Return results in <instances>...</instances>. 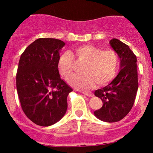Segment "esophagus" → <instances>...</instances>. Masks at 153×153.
<instances>
[{"label":"esophagus","instance_id":"obj_1","mask_svg":"<svg viewBox=\"0 0 153 153\" xmlns=\"http://www.w3.org/2000/svg\"><path fill=\"white\" fill-rule=\"evenodd\" d=\"M82 93L83 94L86 95L87 96H89V97H92V96H94V94H93L91 92H89V91H82Z\"/></svg>","mask_w":153,"mask_h":153}]
</instances>
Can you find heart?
<instances>
[{
  "label": "heart",
  "instance_id": "obj_1",
  "mask_svg": "<svg viewBox=\"0 0 153 153\" xmlns=\"http://www.w3.org/2000/svg\"><path fill=\"white\" fill-rule=\"evenodd\" d=\"M78 63L85 64L82 74L77 75L71 80L73 86L80 90H88L97 83L103 86L115 78L118 73L120 59L116 51L103 50L94 45H83L77 47L72 54L65 51L57 59V69L62 78L69 80L75 70V59Z\"/></svg>",
  "mask_w": 153,
  "mask_h": 153
}]
</instances>
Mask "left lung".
Listing matches in <instances>:
<instances>
[{
	"label": "left lung",
	"instance_id": "left-lung-1",
	"mask_svg": "<svg viewBox=\"0 0 153 153\" xmlns=\"http://www.w3.org/2000/svg\"><path fill=\"white\" fill-rule=\"evenodd\" d=\"M111 47L120 58V71L111 83L95 91L103 104L94 114L100 120L117 122L125 117L134 105L138 89L137 57L128 45L117 39L110 41Z\"/></svg>",
	"mask_w": 153,
	"mask_h": 153
}]
</instances>
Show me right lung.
<instances>
[{
    "instance_id": "1",
    "label": "right lung",
    "mask_w": 153,
    "mask_h": 153,
    "mask_svg": "<svg viewBox=\"0 0 153 153\" xmlns=\"http://www.w3.org/2000/svg\"><path fill=\"white\" fill-rule=\"evenodd\" d=\"M59 39L39 38L21 55L16 73V89L23 111L37 125L48 127L62 118L67 97L73 91L62 80L57 69Z\"/></svg>"
}]
</instances>
